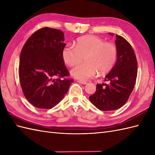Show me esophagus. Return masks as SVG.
<instances>
[{
  "label": "esophagus",
  "mask_w": 155,
  "mask_h": 155,
  "mask_svg": "<svg viewBox=\"0 0 155 155\" xmlns=\"http://www.w3.org/2000/svg\"><path fill=\"white\" fill-rule=\"evenodd\" d=\"M78 82H79V83H81L82 84H87V82L86 81H77Z\"/></svg>",
  "instance_id": "esophagus-1"
}]
</instances>
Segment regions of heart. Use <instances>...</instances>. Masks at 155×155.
<instances>
[{
  "label": "heart",
  "mask_w": 155,
  "mask_h": 155,
  "mask_svg": "<svg viewBox=\"0 0 155 155\" xmlns=\"http://www.w3.org/2000/svg\"><path fill=\"white\" fill-rule=\"evenodd\" d=\"M117 57L115 44L94 35L79 38L74 48L67 45L62 50L63 60L69 67L77 65L84 58L85 63L71 71L72 76L81 81L88 80L98 72L100 74L107 73L114 66Z\"/></svg>",
  "instance_id": "heart-1"
}]
</instances>
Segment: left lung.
Returning <instances> with one entry per match:
<instances>
[{"label":"left lung","mask_w":155,"mask_h":155,"mask_svg":"<svg viewBox=\"0 0 155 155\" xmlns=\"http://www.w3.org/2000/svg\"><path fill=\"white\" fill-rule=\"evenodd\" d=\"M117 61L106 81L110 83L97 84L96 91L89 97L94 105L102 111L120 108L128 100L137 76V61L131 44L121 35H116Z\"/></svg>","instance_id":"8db88e82"}]
</instances>
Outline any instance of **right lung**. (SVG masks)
<instances>
[{
    "mask_svg": "<svg viewBox=\"0 0 155 155\" xmlns=\"http://www.w3.org/2000/svg\"><path fill=\"white\" fill-rule=\"evenodd\" d=\"M63 41V31L45 27L35 31L21 51L18 74L21 90L28 102L38 108L56 106L74 81L66 78L70 74L62 58L67 45Z\"/></svg>",
    "mask_w": 155,
    "mask_h": 155,
    "instance_id": "obj_1",
    "label": "right lung"
}]
</instances>
